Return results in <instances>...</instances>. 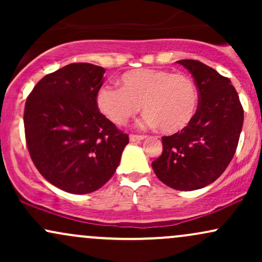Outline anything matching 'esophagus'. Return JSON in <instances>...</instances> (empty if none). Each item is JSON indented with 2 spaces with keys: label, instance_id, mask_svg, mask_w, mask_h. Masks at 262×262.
<instances>
[{
  "label": "esophagus",
  "instance_id": "1",
  "mask_svg": "<svg viewBox=\"0 0 262 262\" xmlns=\"http://www.w3.org/2000/svg\"><path fill=\"white\" fill-rule=\"evenodd\" d=\"M144 135H137V134H130L129 135V140L130 141H140L144 139Z\"/></svg>",
  "mask_w": 262,
  "mask_h": 262
}]
</instances>
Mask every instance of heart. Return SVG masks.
Masks as SVG:
<instances>
[{"label": "heart", "instance_id": "heart-1", "mask_svg": "<svg viewBox=\"0 0 262 262\" xmlns=\"http://www.w3.org/2000/svg\"><path fill=\"white\" fill-rule=\"evenodd\" d=\"M119 86L103 85L96 95L98 110L114 124H125L139 112L144 122L165 134L191 124L198 108V89L191 76L165 69H137L119 77Z\"/></svg>", "mask_w": 262, "mask_h": 262}]
</instances>
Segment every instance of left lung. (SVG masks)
Wrapping results in <instances>:
<instances>
[{
    "instance_id": "1",
    "label": "left lung",
    "mask_w": 262,
    "mask_h": 262,
    "mask_svg": "<svg viewBox=\"0 0 262 262\" xmlns=\"http://www.w3.org/2000/svg\"><path fill=\"white\" fill-rule=\"evenodd\" d=\"M198 89V108L187 128L162 137V154L151 162L162 183L193 191L214 182L228 167L239 143L244 110L228 77L198 60H179Z\"/></svg>"
}]
</instances>
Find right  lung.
Masks as SVG:
<instances>
[{"instance_id": "right-lung-1", "label": "right lung", "mask_w": 262, "mask_h": 262, "mask_svg": "<svg viewBox=\"0 0 262 262\" xmlns=\"http://www.w3.org/2000/svg\"><path fill=\"white\" fill-rule=\"evenodd\" d=\"M103 68L75 62L48 74L27 98L25 133L45 180L75 194L101 188L118 167L124 134L98 110Z\"/></svg>"}]
</instances>
